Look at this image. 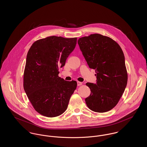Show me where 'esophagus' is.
<instances>
[{
  "instance_id": "esophagus-1",
  "label": "esophagus",
  "mask_w": 147,
  "mask_h": 147,
  "mask_svg": "<svg viewBox=\"0 0 147 147\" xmlns=\"http://www.w3.org/2000/svg\"><path fill=\"white\" fill-rule=\"evenodd\" d=\"M77 85H78V86H80L82 85V83L80 82H77Z\"/></svg>"
}]
</instances>
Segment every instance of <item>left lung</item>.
<instances>
[{
	"instance_id": "left-lung-1",
	"label": "left lung",
	"mask_w": 147,
	"mask_h": 147,
	"mask_svg": "<svg viewBox=\"0 0 147 147\" xmlns=\"http://www.w3.org/2000/svg\"><path fill=\"white\" fill-rule=\"evenodd\" d=\"M78 43L89 68L96 73V83L86 84L91 91L86 104L94 112L109 111L118 104L127 84L123 52L111 38L98 34L81 37Z\"/></svg>"
}]
</instances>
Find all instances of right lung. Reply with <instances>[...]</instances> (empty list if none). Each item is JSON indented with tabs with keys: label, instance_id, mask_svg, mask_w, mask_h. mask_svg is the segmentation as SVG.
<instances>
[{
	"label": "right lung",
	"instance_id": "1",
	"mask_svg": "<svg viewBox=\"0 0 147 147\" xmlns=\"http://www.w3.org/2000/svg\"><path fill=\"white\" fill-rule=\"evenodd\" d=\"M77 38L52 36L35 41L28 50L23 86L34 109L48 117L62 115L67 110L76 81L59 77V68L65 65L75 49Z\"/></svg>",
	"mask_w": 147,
	"mask_h": 147
}]
</instances>
